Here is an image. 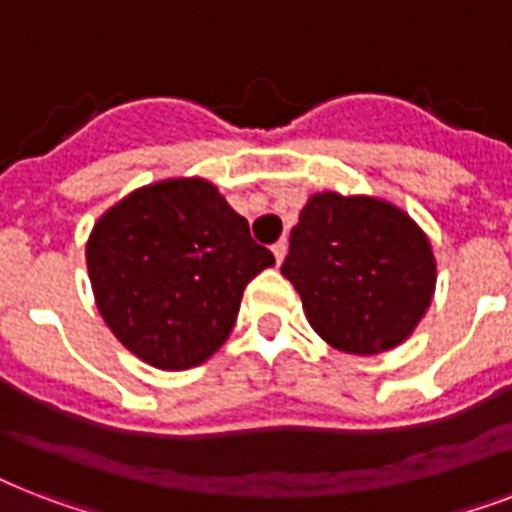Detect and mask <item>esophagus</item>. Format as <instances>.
<instances>
[{
	"instance_id": "1",
	"label": "esophagus",
	"mask_w": 512,
	"mask_h": 512,
	"mask_svg": "<svg viewBox=\"0 0 512 512\" xmlns=\"http://www.w3.org/2000/svg\"><path fill=\"white\" fill-rule=\"evenodd\" d=\"M273 257H276V263L281 265V260H284V257H287V241L281 239V241H276V244H273Z\"/></svg>"
}]
</instances>
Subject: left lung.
<instances>
[{
  "label": "left lung",
  "instance_id": "obj_1",
  "mask_svg": "<svg viewBox=\"0 0 512 512\" xmlns=\"http://www.w3.org/2000/svg\"><path fill=\"white\" fill-rule=\"evenodd\" d=\"M281 273L311 327L356 356L401 345L436 289V257L412 217L382 199L332 191L303 207Z\"/></svg>",
  "mask_w": 512,
  "mask_h": 512
}]
</instances>
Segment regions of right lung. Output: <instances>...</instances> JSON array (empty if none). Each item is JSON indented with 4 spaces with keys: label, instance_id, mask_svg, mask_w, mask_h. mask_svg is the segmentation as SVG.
<instances>
[{
    "label": "right lung",
    "instance_id": "right-lung-1",
    "mask_svg": "<svg viewBox=\"0 0 512 512\" xmlns=\"http://www.w3.org/2000/svg\"><path fill=\"white\" fill-rule=\"evenodd\" d=\"M273 263L247 220L201 177L132 191L87 241L100 316L156 369L207 361L231 335L244 287Z\"/></svg>",
    "mask_w": 512,
    "mask_h": 512
}]
</instances>
